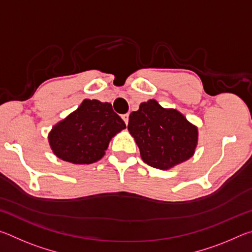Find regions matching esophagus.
<instances>
[{
	"label": "esophagus",
	"mask_w": 252,
	"mask_h": 252,
	"mask_svg": "<svg viewBox=\"0 0 252 252\" xmlns=\"http://www.w3.org/2000/svg\"><path fill=\"white\" fill-rule=\"evenodd\" d=\"M122 119H123V121L126 122V125H127V122H129V113L123 114V116H122Z\"/></svg>",
	"instance_id": "1"
}]
</instances>
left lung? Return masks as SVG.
Instances as JSON below:
<instances>
[{
	"mask_svg": "<svg viewBox=\"0 0 252 252\" xmlns=\"http://www.w3.org/2000/svg\"><path fill=\"white\" fill-rule=\"evenodd\" d=\"M127 130L147 164L168 170L189 160L198 144V127L176 109H164L156 100L142 102L129 117Z\"/></svg>",
	"mask_w": 252,
	"mask_h": 252,
	"instance_id": "1",
	"label": "left lung"
}]
</instances>
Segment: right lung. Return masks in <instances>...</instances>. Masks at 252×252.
<instances>
[{
	"instance_id": "right-lung-1",
	"label": "right lung",
	"mask_w": 252,
	"mask_h": 252,
	"mask_svg": "<svg viewBox=\"0 0 252 252\" xmlns=\"http://www.w3.org/2000/svg\"><path fill=\"white\" fill-rule=\"evenodd\" d=\"M123 129L126 123L111 103L85 99L74 112L52 127L49 143L60 159L90 164L104 156L110 140Z\"/></svg>"
}]
</instances>
